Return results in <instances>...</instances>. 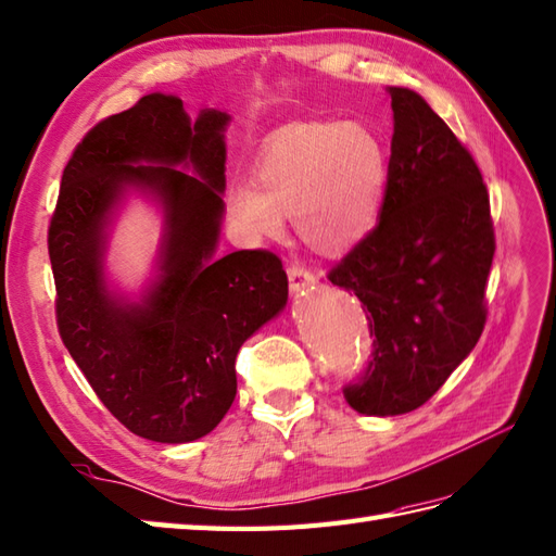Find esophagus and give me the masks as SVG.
Returning a JSON list of instances; mask_svg holds the SVG:
<instances>
[{
  "mask_svg": "<svg viewBox=\"0 0 556 556\" xmlns=\"http://www.w3.org/2000/svg\"><path fill=\"white\" fill-rule=\"evenodd\" d=\"M317 287V277L309 273V269L301 265H291L289 267V289L291 295H303L305 291H313Z\"/></svg>",
  "mask_w": 556,
  "mask_h": 556,
  "instance_id": "obj_1",
  "label": "esophagus"
}]
</instances>
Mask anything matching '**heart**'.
I'll use <instances>...</instances> for the list:
<instances>
[{
	"mask_svg": "<svg viewBox=\"0 0 556 556\" xmlns=\"http://www.w3.org/2000/svg\"><path fill=\"white\" fill-rule=\"evenodd\" d=\"M255 185L225 193L231 227L251 243L281 239L291 215L295 235L321 255L357 247L377 225L389 189V153L363 123H299L267 139Z\"/></svg>",
	"mask_w": 556,
	"mask_h": 556,
	"instance_id": "obj_1",
	"label": "heart"
}]
</instances>
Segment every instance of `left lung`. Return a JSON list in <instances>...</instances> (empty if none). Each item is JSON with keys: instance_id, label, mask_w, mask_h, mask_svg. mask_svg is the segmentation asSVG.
<instances>
[{"instance_id": "obj_1", "label": "left lung", "mask_w": 556, "mask_h": 556, "mask_svg": "<svg viewBox=\"0 0 556 556\" xmlns=\"http://www.w3.org/2000/svg\"><path fill=\"white\" fill-rule=\"evenodd\" d=\"M393 139L379 223L331 269L367 307L374 357L345 386L359 415L421 407L479 343L495 255L479 165L415 89L386 87Z\"/></svg>"}]
</instances>
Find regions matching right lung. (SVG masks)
Here are the masks:
<instances>
[{
  "instance_id": "add662e5",
  "label": "right lung",
  "mask_w": 556,
  "mask_h": 556,
  "mask_svg": "<svg viewBox=\"0 0 556 556\" xmlns=\"http://www.w3.org/2000/svg\"><path fill=\"white\" fill-rule=\"evenodd\" d=\"M229 113L153 92L101 121L63 170L49 225L56 321L111 415L156 443H191L237 395V353L275 319L289 279L269 251L217 255ZM135 190L164 219L154 277L137 300L105 273L110 227Z\"/></svg>"
}]
</instances>
